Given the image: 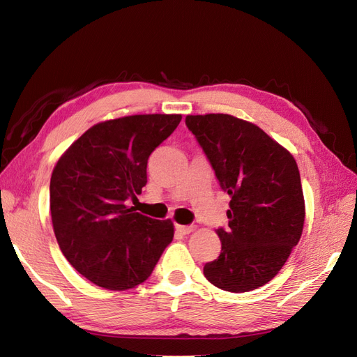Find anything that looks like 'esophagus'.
Returning a JSON list of instances; mask_svg holds the SVG:
<instances>
[{"label":"esophagus","instance_id":"esophagus-1","mask_svg":"<svg viewBox=\"0 0 357 357\" xmlns=\"http://www.w3.org/2000/svg\"><path fill=\"white\" fill-rule=\"evenodd\" d=\"M176 229L177 232L183 234V235H188L193 231V226H185V225H176Z\"/></svg>","mask_w":357,"mask_h":357}]
</instances>
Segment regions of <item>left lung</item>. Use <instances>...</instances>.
Masks as SVG:
<instances>
[{"instance_id":"obj_1","label":"left lung","mask_w":357,"mask_h":357,"mask_svg":"<svg viewBox=\"0 0 357 357\" xmlns=\"http://www.w3.org/2000/svg\"><path fill=\"white\" fill-rule=\"evenodd\" d=\"M223 192L231 197L222 252L205 264L211 284L241 294L266 284L298 244L305 201L295 158L255 123L223 113L186 116Z\"/></svg>"}]
</instances>
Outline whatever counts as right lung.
Returning a JSON list of instances; mask_svg holds the SVG:
<instances>
[{
	"label": "right lung",
	"instance_id": "add662e5",
	"mask_svg": "<svg viewBox=\"0 0 357 357\" xmlns=\"http://www.w3.org/2000/svg\"><path fill=\"white\" fill-rule=\"evenodd\" d=\"M181 114H134L93 125L63 152L50 178L61 252L93 284L132 289L152 274L174 225L128 207L147 183L150 153Z\"/></svg>",
	"mask_w": 357,
	"mask_h": 357
}]
</instances>
